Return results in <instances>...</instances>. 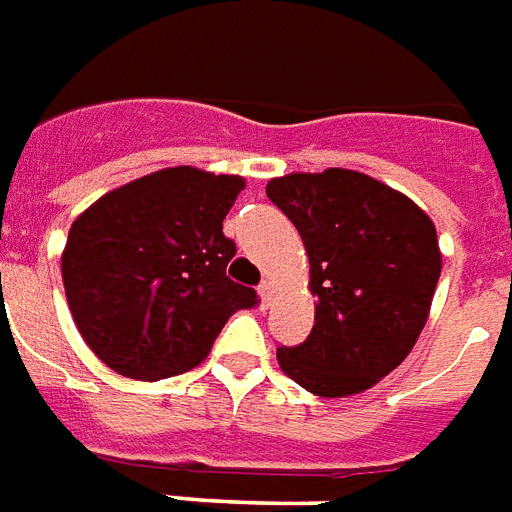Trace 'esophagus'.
<instances>
[{
  "label": "esophagus",
  "instance_id": "obj_1",
  "mask_svg": "<svg viewBox=\"0 0 512 512\" xmlns=\"http://www.w3.org/2000/svg\"><path fill=\"white\" fill-rule=\"evenodd\" d=\"M260 300H263V305H271V300H273V281H263V284H260Z\"/></svg>",
  "mask_w": 512,
  "mask_h": 512
}]
</instances>
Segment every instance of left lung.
I'll use <instances>...</instances> for the list:
<instances>
[{"label": "left lung", "instance_id": "left-lung-1", "mask_svg": "<svg viewBox=\"0 0 512 512\" xmlns=\"http://www.w3.org/2000/svg\"><path fill=\"white\" fill-rule=\"evenodd\" d=\"M311 263L308 340L279 348L281 372L345 398L396 369L428 321L441 276L436 225L409 196L356 170L292 172L265 185Z\"/></svg>", "mask_w": 512, "mask_h": 512}]
</instances>
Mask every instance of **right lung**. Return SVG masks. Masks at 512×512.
Wrapping results in <instances>:
<instances>
[{
  "label": "right lung",
  "mask_w": 512,
  "mask_h": 512,
  "mask_svg": "<svg viewBox=\"0 0 512 512\" xmlns=\"http://www.w3.org/2000/svg\"><path fill=\"white\" fill-rule=\"evenodd\" d=\"M244 177L196 167L151 172L76 217L60 257L79 335L114 372L164 380L207 358L257 292L225 276L223 220Z\"/></svg>",
  "instance_id": "right-lung-1"
}]
</instances>
